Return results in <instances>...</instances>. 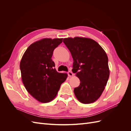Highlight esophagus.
Wrapping results in <instances>:
<instances>
[{
  "label": "esophagus",
  "mask_w": 131,
  "mask_h": 131,
  "mask_svg": "<svg viewBox=\"0 0 131 131\" xmlns=\"http://www.w3.org/2000/svg\"><path fill=\"white\" fill-rule=\"evenodd\" d=\"M68 74L69 75V77H73V74L72 72H70V71H69V72H68Z\"/></svg>",
  "instance_id": "obj_1"
}]
</instances>
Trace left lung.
Returning a JSON list of instances; mask_svg holds the SVG:
<instances>
[{
    "label": "left lung",
    "instance_id": "obj_1",
    "mask_svg": "<svg viewBox=\"0 0 131 131\" xmlns=\"http://www.w3.org/2000/svg\"><path fill=\"white\" fill-rule=\"evenodd\" d=\"M63 41L73 59L72 72L80 81L74 90L75 96L82 103H92L100 97L109 79L107 54L98 42L90 38H68Z\"/></svg>",
    "mask_w": 131,
    "mask_h": 131
}]
</instances>
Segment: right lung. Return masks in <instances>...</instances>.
I'll use <instances>...</instances> for the list:
<instances>
[{
  "mask_svg": "<svg viewBox=\"0 0 131 131\" xmlns=\"http://www.w3.org/2000/svg\"><path fill=\"white\" fill-rule=\"evenodd\" d=\"M62 38H44L28 47L20 62L21 78L26 89L37 101L47 103L58 93L68 75L57 72L52 60L53 50Z\"/></svg>",
  "mask_w": 131,
  "mask_h": 131,
  "instance_id": "1",
  "label": "right lung"
}]
</instances>
